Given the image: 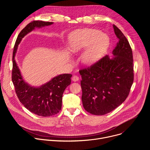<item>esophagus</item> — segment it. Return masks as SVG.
Listing matches in <instances>:
<instances>
[{
  "mask_svg": "<svg viewBox=\"0 0 150 150\" xmlns=\"http://www.w3.org/2000/svg\"><path fill=\"white\" fill-rule=\"evenodd\" d=\"M72 80L74 82H76L79 80V77L77 75H74L72 78Z\"/></svg>",
  "mask_w": 150,
  "mask_h": 150,
  "instance_id": "esophagus-1",
  "label": "esophagus"
}]
</instances>
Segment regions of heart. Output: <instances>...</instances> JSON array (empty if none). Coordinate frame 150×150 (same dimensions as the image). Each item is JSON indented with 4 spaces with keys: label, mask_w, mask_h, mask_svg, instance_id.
<instances>
[{
    "label": "heart",
    "mask_w": 150,
    "mask_h": 150,
    "mask_svg": "<svg viewBox=\"0 0 150 150\" xmlns=\"http://www.w3.org/2000/svg\"><path fill=\"white\" fill-rule=\"evenodd\" d=\"M109 45L108 37L96 29L85 28L74 31L69 36L70 50L76 53L85 49L82 61L91 65L100 59L108 50Z\"/></svg>",
    "instance_id": "heart-1"
}]
</instances>
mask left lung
I'll return each instance as SVG.
<instances>
[{
	"instance_id": "obj_1",
	"label": "left lung",
	"mask_w": 150,
	"mask_h": 150,
	"mask_svg": "<svg viewBox=\"0 0 150 150\" xmlns=\"http://www.w3.org/2000/svg\"><path fill=\"white\" fill-rule=\"evenodd\" d=\"M119 39L111 59L105 55L90 67L79 70L84 109L104 115L117 108L127 97L134 82L133 54L122 32L113 25Z\"/></svg>"
}]
</instances>
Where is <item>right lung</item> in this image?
I'll return each mask as SVG.
<instances>
[{
  "label": "right lung",
  "mask_w": 150,
  "mask_h": 150,
  "mask_svg": "<svg viewBox=\"0 0 150 150\" xmlns=\"http://www.w3.org/2000/svg\"><path fill=\"white\" fill-rule=\"evenodd\" d=\"M52 22L33 21L19 34L13 47L12 80L16 96L24 106L33 113L42 117L54 115L62 108V95L71 83V74H62L53 78L40 87L30 86L23 80L15 60V53L22 38L35 27L40 28L52 24Z\"/></svg>",
  "instance_id": "obj_1"
}]
</instances>
